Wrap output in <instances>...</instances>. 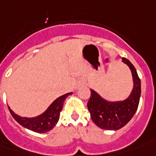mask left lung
Instances as JSON below:
<instances>
[{
	"label": "left lung",
	"instance_id": "8db88e82",
	"mask_svg": "<svg viewBox=\"0 0 156 156\" xmlns=\"http://www.w3.org/2000/svg\"><path fill=\"white\" fill-rule=\"evenodd\" d=\"M122 61L129 67L134 82L128 98L122 101H108L94 90H90L87 107L93 122L101 129L116 130L122 128L131 120L138 108L141 92L140 80L131 62L126 58H122Z\"/></svg>",
	"mask_w": 156,
	"mask_h": 156
}]
</instances>
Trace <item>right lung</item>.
I'll use <instances>...</instances> for the list:
<instances>
[{
  "instance_id": "right-lung-1",
  "label": "right lung",
  "mask_w": 156,
  "mask_h": 156,
  "mask_svg": "<svg viewBox=\"0 0 156 156\" xmlns=\"http://www.w3.org/2000/svg\"><path fill=\"white\" fill-rule=\"evenodd\" d=\"M71 94L72 92L67 93L58 97L56 100H55L54 101L52 102V104L47 108V110L44 113H42L38 116L32 117V118L21 117L15 114L9 106H8V109L11 112V115L20 126H22L28 129H30L34 132H48L49 130L54 128V126L58 122L59 118H60V113L63 107L65 100L66 99L68 95Z\"/></svg>"
}]
</instances>
